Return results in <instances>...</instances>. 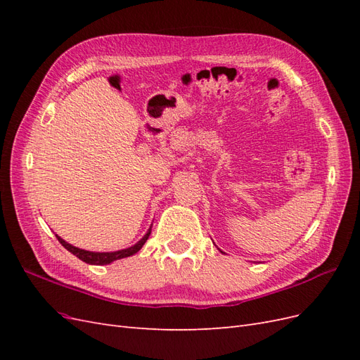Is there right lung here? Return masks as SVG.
<instances>
[{"label": "right lung", "instance_id": "add662e5", "mask_svg": "<svg viewBox=\"0 0 360 360\" xmlns=\"http://www.w3.org/2000/svg\"><path fill=\"white\" fill-rule=\"evenodd\" d=\"M150 233H151V226H150V230L147 231V234H146L143 238H141V240H139L136 245L130 246V248H127V249L115 250V252H90V250H84V249H79V248H75V246L69 245L68 242H64L63 238L58 237V236H57V238H58V242L69 250V252H72L73 255H76L79 259L85 261V263L96 264V266H103V264L112 263V261H115V259L126 258V257H130V255L136 254L138 250H139L141 248H143L144 243L147 242V238H148Z\"/></svg>", "mask_w": 360, "mask_h": 360}]
</instances>
